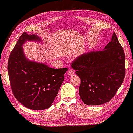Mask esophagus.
Listing matches in <instances>:
<instances>
[{
  "mask_svg": "<svg viewBox=\"0 0 133 133\" xmlns=\"http://www.w3.org/2000/svg\"><path fill=\"white\" fill-rule=\"evenodd\" d=\"M74 71L72 69H69L68 70V71H67V75L69 76H71L72 75L74 74Z\"/></svg>",
  "mask_w": 133,
  "mask_h": 133,
  "instance_id": "1",
  "label": "esophagus"
}]
</instances>
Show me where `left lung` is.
Masks as SVG:
<instances>
[{"label": "left lung", "mask_w": 133, "mask_h": 133, "mask_svg": "<svg viewBox=\"0 0 133 133\" xmlns=\"http://www.w3.org/2000/svg\"><path fill=\"white\" fill-rule=\"evenodd\" d=\"M125 56L114 32L111 41L99 51L83 54L71 66L81 78L79 92L87 105H101L114 97L125 76Z\"/></svg>", "instance_id": "left-lung-1"}]
</instances>
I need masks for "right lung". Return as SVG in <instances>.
I'll use <instances>...</instances> for the list:
<instances>
[{
    "label": "right lung",
    "mask_w": 133,
    "mask_h": 133,
    "mask_svg": "<svg viewBox=\"0 0 133 133\" xmlns=\"http://www.w3.org/2000/svg\"><path fill=\"white\" fill-rule=\"evenodd\" d=\"M31 41L40 42L41 39L26 32L20 36L8 59V77L13 94L20 103L30 109L42 110L51 106L67 68L53 69L27 59L22 46Z\"/></svg>",
    "instance_id": "1"
}]
</instances>
